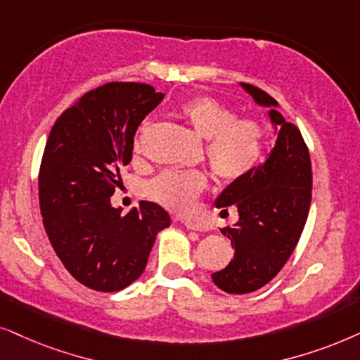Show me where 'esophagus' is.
Returning <instances> with one entry per match:
<instances>
[{
    "instance_id": "obj_1",
    "label": "esophagus",
    "mask_w": 360,
    "mask_h": 360,
    "mask_svg": "<svg viewBox=\"0 0 360 360\" xmlns=\"http://www.w3.org/2000/svg\"><path fill=\"white\" fill-rule=\"evenodd\" d=\"M184 227L189 229V230H195V232H205V230H209V225L205 222H200V220H184Z\"/></svg>"
}]
</instances>
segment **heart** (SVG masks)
I'll return each instance as SVG.
<instances>
[{"mask_svg": "<svg viewBox=\"0 0 360 360\" xmlns=\"http://www.w3.org/2000/svg\"><path fill=\"white\" fill-rule=\"evenodd\" d=\"M177 113L205 140V161L222 183H236L257 166L265 143V127L252 117L237 118L236 110L210 95H195L177 107ZM150 131V123L138 128L133 151L140 155ZM207 186L200 171H166L151 179L146 194L171 210H188Z\"/></svg>", "mask_w": 360, "mask_h": 360, "instance_id": "heart-1", "label": "heart"}]
</instances>
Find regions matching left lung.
Masks as SVG:
<instances>
[{"label": "left lung", "instance_id": "obj_1", "mask_svg": "<svg viewBox=\"0 0 360 360\" xmlns=\"http://www.w3.org/2000/svg\"><path fill=\"white\" fill-rule=\"evenodd\" d=\"M242 87L258 105L271 108L278 135L266 161L227 186L215 200L217 207L233 205L238 210V222L222 229L236 253L227 266L212 273L214 283L230 295L260 290L285 266L304 229L313 189L309 151L301 131L275 110V98L255 85Z\"/></svg>", "mask_w": 360, "mask_h": 360}]
</instances>
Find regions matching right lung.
I'll return each instance as SVG.
<instances>
[{"label":"right lung","mask_w":360,"mask_h":360,"mask_svg":"<svg viewBox=\"0 0 360 360\" xmlns=\"http://www.w3.org/2000/svg\"><path fill=\"white\" fill-rule=\"evenodd\" d=\"M162 97L148 84H105L67 108L47 138L39 169L42 224L67 271L90 290L113 293L138 280L158 232L171 224L155 202L141 200L127 215L110 204L138 127Z\"/></svg>","instance_id":"right-lung-1"}]
</instances>
